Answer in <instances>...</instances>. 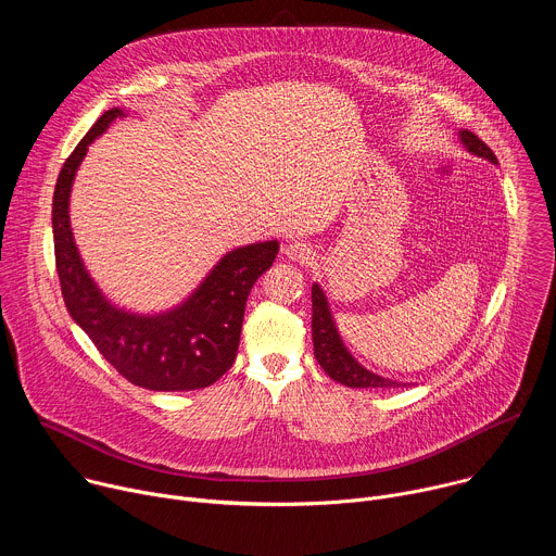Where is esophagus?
<instances>
[{
	"instance_id": "esophagus-1",
	"label": "esophagus",
	"mask_w": 556,
	"mask_h": 556,
	"mask_svg": "<svg viewBox=\"0 0 556 556\" xmlns=\"http://www.w3.org/2000/svg\"><path fill=\"white\" fill-rule=\"evenodd\" d=\"M283 255H286V260H290V262L309 264V262L314 260V249H312L309 244H303V242H290V244H286Z\"/></svg>"
}]
</instances>
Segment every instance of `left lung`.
Segmentation results:
<instances>
[{
  "instance_id": "1",
  "label": "left lung",
  "mask_w": 556,
  "mask_h": 556,
  "mask_svg": "<svg viewBox=\"0 0 556 556\" xmlns=\"http://www.w3.org/2000/svg\"><path fill=\"white\" fill-rule=\"evenodd\" d=\"M457 138L466 147L468 153L480 155V157H484V161L497 165V157L491 151V147L475 136L472 131L459 129ZM312 343H314V358L319 361L324 371L345 387H354V389L407 387V382H399V380H391V378L369 371L350 354V350L343 343L341 332L337 328V321H334L332 309H330V301L319 283H312Z\"/></svg>"
}]
</instances>
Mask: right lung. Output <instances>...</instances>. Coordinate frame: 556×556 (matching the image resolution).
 I'll return each mask as SVG.
<instances>
[{
    "label": "right lung",
    "mask_w": 556,
    "mask_h": 556,
    "mask_svg": "<svg viewBox=\"0 0 556 556\" xmlns=\"http://www.w3.org/2000/svg\"><path fill=\"white\" fill-rule=\"evenodd\" d=\"M123 116H127L123 108L105 112L70 153L56 178L52 235L63 301L74 324L129 382L151 391L204 389L235 363L247 299L273 266L279 242L228 251L200 286L169 309L134 312L114 303L78 253L70 224V193L88 147Z\"/></svg>",
    "instance_id": "1"
}]
</instances>
